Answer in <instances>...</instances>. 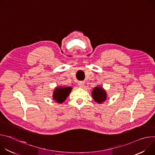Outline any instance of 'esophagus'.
Here are the masks:
<instances>
[{"mask_svg":"<svg viewBox=\"0 0 155 155\" xmlns=\"http://www.w3.org/2000/svg\"><path fill=\"white\" fill-rule=\"evenodd\" d=\"M78 85H79V87H82L84 85V82H83V81L78 82Z\"/></svg>","mask_w":155,"mask_h":155,"instance_id":"obj_1","label":"esophagus"}]
</instances>
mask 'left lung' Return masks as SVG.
<instances>
[{
  "mask_svg": "<svg viewBox=\"0 0 155 155\" xmlns=\"http://www.w3.org/2000/svg\"><path fill=\"white\" fill-rule=\"evenodd\" d=\"M92 97L95 101L98 104H101L107 99V94L106 91L101 86H97L94 88L92 92Z\"/></svg>",
  "mask_w": 155,
  "mask_h": 155,
  "instance_id": "obj_1",
  "label": "left lung"
}]
</instances>
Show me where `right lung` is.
Listing matches in <instances>:
<instances>
[{"instance_id":"1","label":"right lung","mask_w":155,"mask_h":155,"mask_svg":"<svg viewBox=\"0 0 155 155\" xmlns=\"http://www.w3.org/2000/svg\"><path fill=\"white\" fill-rule=\"evenodd\" d=\"M72 89L73 88L70 86L57 87L53 93V99L58 104H62L70 95Z\"/></svg>"}]
</instances>
